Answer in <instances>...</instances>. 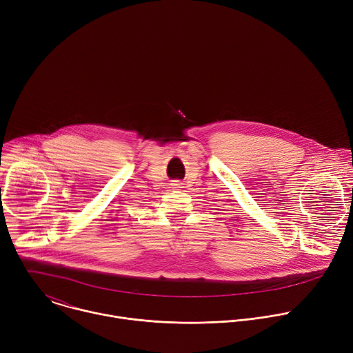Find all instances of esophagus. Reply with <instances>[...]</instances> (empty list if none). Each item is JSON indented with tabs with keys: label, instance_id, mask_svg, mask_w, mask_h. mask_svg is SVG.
<instances>
[{
	"label": "esophagus",
	"instance_id": "34e87169",
	"mask_svg": "<svg viewBox=\"0 0 353 353\" xmlns=\"http://www.w3.org/2000/svg\"><path fill=\"white\" fill-rule=\"evenodd\" d=\"M172 185H173V188H180V185H181V183L179 181V180H174L173 183H172Z\"/></svg>",
	"mask_w": 353,
	"mask_h": 353
}]
</instances>
